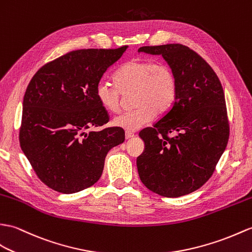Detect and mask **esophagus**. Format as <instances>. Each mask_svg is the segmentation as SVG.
Here are the masks:
<instances>
[{"mask_svg":"<svg viewBox=\"0 0 252 252\" xmlns=\"http://www.w3.org/2000/svg\"><path fill=\"white\" fill-rule=\"evenodd\" d=\"M135 136V134L132 133V132H126V139H131Z\"/></svg>","mask_w":252,"mask_h":252,"instance_id":"34e87169","label":"esophagus"}]
</instances>
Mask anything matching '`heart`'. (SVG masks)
<instances>
[{"mask_svg": "<svg viewBox=\"0 0 252 252\" xmlns=\"http://www.w3.org/2000/svg\"><path fill=\"white\" fill-rule=\"evenodd\" d=\"M116 86L98 81L95 95L98 103L116 113L120 109L121 94L132 93L135 107L114 118V125L126 132H135L153 120L155 113H164L177 95L178 83L172 67L162 62L147 59H131L117 69Z\"/></svg>", "mask_w": 252, "mask_h": 252, "instance_id": "1", "label": "heart"}]
</instances>
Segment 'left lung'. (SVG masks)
<instances>
[{
	"instance_id": "obj_1",
	"label": "left lung",
	"mask_w": 252,
	"mask_h": 252,
	"mask_svg": "<svg viewBox=\"0 0 252 252\" xmlns=\"http://www.w3.org/2000/svg\"><path fill=\"white\" fill-rule=\"evenodd\" d=\"M138 51L161 55L178 83L172 106L139 133L145 142L137 158L139 178L162 196L189 194L212 177L229 140L223 89L214 69L189 47L144 46ZM171 132L175 135L169 137Z\"/></svg>"
}]
</instances>
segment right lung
I'll use <instances>...</instances> for the list:
<instances>
[{
    "mask_svg": "<svg viewBox=\"0 0 252 252\" xmlns=\"http://www.w3.org/2000/svg\"><path fill=\"white\" fill-rule=\"evenodd\" d=\"M126 48L69 51L32 77L23 97L19 142L35 174L50 189L71 194L93 186L108 151L125 142L118 126L86 131L109 121L95 87Z\"/></svg>",
    "mask_w": 252,
    "mask_h": 252,
    "instance_id": "obj_1",
    "label": "right lung"
}]
</instances>
